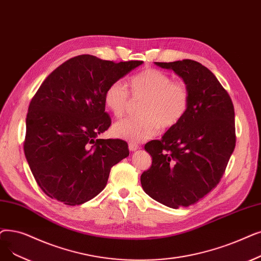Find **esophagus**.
Masks as SVG:
<instances>
[{
    "label": "esophagus",
    "mask_w": 261,
    "mask_h": 261,
    "mask_svg": "<svg viewBox=\"0 0 261 261\" xmlns=\"http://www.w3.org/2000/svg\"><path fill=\"white\" fill-rule=\"evenodd\" d=\"M140 149V146L137 143H129V150L130 151H135Z\"/></svg>",
    "instance_id": "34e87169"
}]
</instances>
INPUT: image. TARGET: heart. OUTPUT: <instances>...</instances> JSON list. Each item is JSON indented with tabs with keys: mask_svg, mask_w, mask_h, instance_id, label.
<instances>
[{
	"mask_svg": "<svg viewBox=\"0 0 261 261\" xmlns=\"http://www.w3.org/2000/svg\"><path fill=\"white\" fill-rule=\"evenodd\" d=\"M129 88L134 99H144L140 107L143 115L117 121L112 129L116 138L132 143L148 140L162 127L173 128L186 115L190 101L187 86L161 70L148 68L133 75ZM103 100L115 117L123 116L130 106L128 90L119 81L108 86Z\"/></svg>",
	"mask_w": 261,
	"mask_h": 261,
	"instance_id": "obj_1",
	"label": "heart"
}]
</instances>
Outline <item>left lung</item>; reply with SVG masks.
<instances>
[{"label": "left lung", "instance_id": "obj_1", "mask_svg": "<svg viewBox=\"0 0 261 261\" xmlns=\"http://www.w3.org/2000/svg\"><path fill=\"white\" fill-rule=\"evenodd\" d=\"M154 64L182 79L190 95L186 115L161 140L145 145L152 158L143 190L169 208L189 207L213 190L236 146L232 101L215 75L192 60Z\"/></svg>", "mask_w": 261, "mask_h": 261}]
</instances>
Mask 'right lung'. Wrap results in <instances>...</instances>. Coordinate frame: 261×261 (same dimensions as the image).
Here are the masks:
<instances>
[{"mask_svg": "<svg viewBox=\"0 0 261 261\" xmlns=\"http://www.w3.org/2000/svg\"><path fill=\"white\" fill-rule=\"evenodd\" d=\"M142 64L79 55L42 82L29 107L24 153L49 197L69 206L93 199L106 188L111 167L129 155L124 141L97 138L111 126L106 89Z\"/></svg>", "mask_w": 261, "mask_h": 261, "instance_id": "obj_1", "label": "right lung"}]
</instances>
